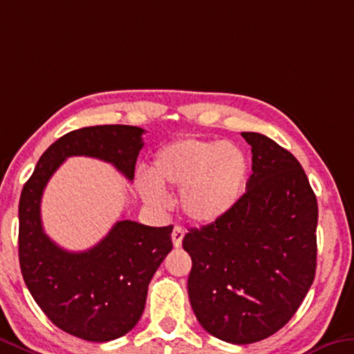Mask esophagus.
I'll use <instances>...</instances> for the list:
<instances>
[{
	"label": "esophagus",
	"mask_w": 354,
	"mask_h": 354,
	"mask_svg": "<svg viewBox=\"0 0 354 354\" xmlns=\"http://www.w3.org/2000/svg\"><path fill=\"white\" fill-rule=\"evenodd\" d=\"M183 238H184V228L176 225L173 228V233H171V241H173V245L175 248H181L183 244Z\"/></svg>",
	"instance_id": "obj_1"
}]
</instances>
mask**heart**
Segmentation results:
<instances>
[{
    "label": "heart",
    "mask_w": 354,
    "mask_h": 354,
    "mask_svg": "<svg viewBox=\"0 0 354 354\" xmlns=\"http://www.w3.org/2000/svg\"><path fill=\"white\" fill-rule=\"evenodd\" d=\"M249 176V157L238 143L183 137L157 151L140 183L148 205L165 206V190L179 189V206L190 221L206 223L238 205Z\"/></svg>",
    "instance_id": "heart-1"
}]
</instances>
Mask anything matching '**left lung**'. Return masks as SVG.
Returning a JSON list of instances; mask_svg holds the SVG:
<instances>
[{
	"label": "left lung",
	"instance_id": "obj_1",
	"mask_svg": "<svg viewBox=\"0 0 354 354\" xmlns=\"http://www.w3.org/2000/svg\"><path fill=\"white\" fill-rule=\"evenodd\" d=\"M252 175L238 205L217 221L190 228L187 290L207 333L234 345L260 342L287 324L317 269V197L298 159L257 132Z\"/></svg>",
	"mask_w": 354,
	"mask_h": 354
}]
</instances>
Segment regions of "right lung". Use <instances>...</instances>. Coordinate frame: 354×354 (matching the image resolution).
Listing matches in <instances>:
<instances>
[{"instance_id": "1", "label": "right lung", "mask_w": 354, "mask_h": 354, "mask_svg": "<svg viewBox=\"0 0 354 354\" xmlns=\"http://www.w3.org/2000/svg\"><path fill=\"white\" fill-rule=\"evenodd\" d=\"M143 133L122 124L66 133L41 156L20 195L19 260L26 287L55 326L88 342L115 340L138 323L151 279L173 249V225L118 221L94 248L69 252L44 233L42 194L71 156L109 162L132 181Z\"/></svg>"}]
</instances>
